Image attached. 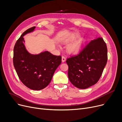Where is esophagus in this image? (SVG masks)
Masks as SVG:
<instances>
[{
	"mask_svg": "<svg viewBox=\"0 0 122 122\" xmlns=\"http://www.w3.org/2000/svg\"><path fill=\"white\" fill-rule=\"evenodd\" d=\"M66 60V57L64 56H62V61L63 62H64Z\"/></svg>",
	"mask_w": 122,
	"mask_h": 122,
	"instance_id": "34e87169",
	"label": "esophagus"
}]
</instances>
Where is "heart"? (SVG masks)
Segmentation results:
<instances>
[{
  "instance_id": "b5f03b06",
  "label": "heart",
  "mask_w": 122,
  "mask_h": 122,
  "mask_svg": "<svg viewBox=\"0 0 122 122\" xmlns=\"http://www.w3.org/2000/svg\"><path fill=\"white\" fill-rule=\"evenodd\" d=\"M76 36L77 37L79 36L76 35ZM82 42L83 41L82 39H79L78 41H76L69 47V51L72 53H76L78 52L81 47Z\"/></svg>"
}]
</instances>
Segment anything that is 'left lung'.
Returning <instances> with one entry per match:
<instances>
[{"mask_svg":"<svg viewBox=\"0 0 122 122\" xmlns=\"http://www.w3.org/2000/svg\"><path fill=\"white\" fill-rule=\"evenodd\" d=\"M107 48L102 37L91 41L79 54L67 59L68 78L76 87L85 89L99 81L107 62Z\"/></svg>","mask_w":122,"mask_h":122,"instance_id":"obj_1","label":"left lung"}]
</instances>
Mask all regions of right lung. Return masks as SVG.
Returning a JSON list of instances; mask_svg holds the SVG:
<instances>
[{
    "label": "right lung",
    "instance_id": "obj_1",
    "mask_svg": "<svg viewBox=\"0 0 122 122\" xmlns=\"http://www.w3.org/2000/svg\"><path fill=\"white\" fill-rule=\"evenodd\" d=\"M36 27L25 31L17 41L14 47L13 65L23 84L33 90H41L52 80L55 70L61 63V56L44 51L39 54L29 53L24 44L23 36L33 31Z\"/></svg>",
    "mask_w": 122,
    "mask_h": 122
}]
</instances>
